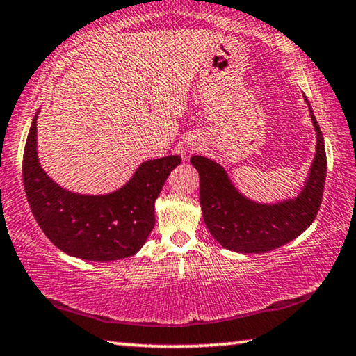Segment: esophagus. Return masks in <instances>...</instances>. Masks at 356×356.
Listing matches in <instances>:
<instances>
[{
  "label": "esophagus",
  "instance_id": "esophagus-1",
  "mask_svg": "<svg viewBox=\"0 0 356 356\" xmlns=\"http://www.w3.org/2000/svg\"><path fill=\"white\" fill-rule=\"evenodd\" d=\"M188 149H190V152H195V150L200 149V146H197V144H190Z\"/></svg>",
  "mask_w": 356,
  "mask_h": 356
}]
</instances>
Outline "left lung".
<instances>
[{"instance_id":"obj_1","label":"left lung","mask_w":356,"mask_h":356,"mask_svg":"<svg viewBox=\"0 0 356 356\" xmlns=\"http://www.w3.org/2000/svg\"><path fill=\"white\" fill-rule=\"evenodd\" d=\"M311 119L317 135L316 156L305 188L295 200L278 204H257L234 188L226 171L206 159L191 156V165L200 172V202L204 221L221 246L237 252H267L297 238L311 226L321 209L327 154L322 130L312 113Z\"/></svg>"}]
</instances>
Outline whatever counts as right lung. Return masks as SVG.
Listing matches in <instances>:
<instances>
[{"mask_svg":"<svg viewBox=\"0 0 356 356\" xmlns=\"http://www.w3.org/2000/svg\"><path fill=\"white\" fill-rule=\"evenodd\" d=\"M35 114L23 154V185L35 221L59 250L84 261L134 256L155 225V200L180 165L179 155L149 160L122 188L102 196L61 188L42 170L35 150Z\"/></svg>","mask_w":356,"mask_h":356,"instance_id":"right-lung-1","label":"right lung"}]
</instances>
